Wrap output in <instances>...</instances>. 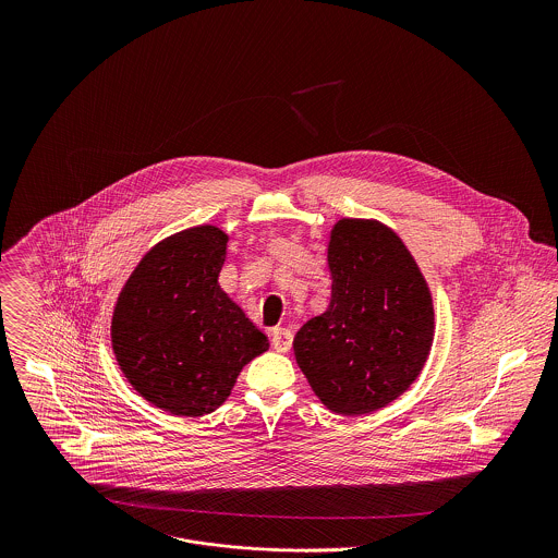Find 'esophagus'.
Returning a JSON list of instances; mask_svg holds the SVG:
<instances>
[{"label":"esophagus","instance_id":"esophagus-1","mask_svg":"<svg viewBox=\"0 0 558 558\" xmlns=\"http://www.w3.org/2000/svg\"><path fill=\"white\" fill-rule=\"evenodd\" d=\"M270 341H272V348L277 352H288L292 348V330L275 328L272 335H270Z\"/></svg>","mask_w":558,"mask_h":558}]
</instances>
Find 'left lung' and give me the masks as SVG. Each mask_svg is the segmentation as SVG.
Wrapping results in <instances>:
<instances>
[{
	"label": "left lung",
	"instance_id": "left-lung-1",
	"mask_svg": "<svg viewBox=\"0 0 558 558\" xmlns=\"http://www.w3.org/2000/svg\"><path fill=\"white\" fill-rule=\"evenodd\" d=\"M328 268V310L301 326L294 356L328 410L369 414L418 378L434 341L432 292L405 244L376 219L332 226Z\"/></svg>",
	"mask_w": 558,
	"mask_h": 558
}]
</instances>
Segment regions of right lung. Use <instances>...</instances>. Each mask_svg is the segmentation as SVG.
<instances>
[{
  "instance_id": "1",
  "label": "right lung",
  "mask_w": 558,
  "mask_h": 558,
  "mask_svg": "<svg viewBox=\"0 0 558 558\" xmlns=\"http://www.w3.org/2000/svg\"><path fill=\"white\" fill-rule=\"evenodd\" d=\"M228 234L197 226L155 244L126 279L111 348L131 387L165 412L204 416L230 398L268 337L221 290Z\"/></svg>"
}]
</instances>
